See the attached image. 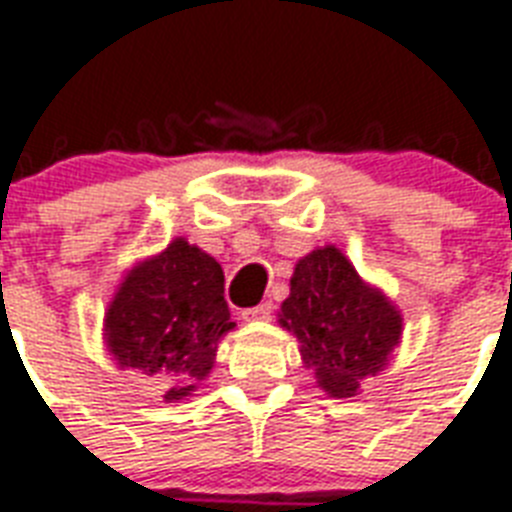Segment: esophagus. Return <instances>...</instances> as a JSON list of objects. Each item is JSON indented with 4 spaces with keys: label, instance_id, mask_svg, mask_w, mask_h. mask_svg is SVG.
<instances>
[{
    "label": "esophagus",
    "instance_id": "34e87169",
    "mask_svg": "<svg viewBox=\"0 0 512 512\" xmlns=\"http://www.w3.org/2000/svg\"><path fill=\"white\" fill-rule=\"evenodd\" d=\"M273 313V305L271 303H260L255 308H249V311L241 313V319L244 321H268Z\"/></svg>",
    "mask_w": 512,
    "mask_h": 512
}]
</instances>
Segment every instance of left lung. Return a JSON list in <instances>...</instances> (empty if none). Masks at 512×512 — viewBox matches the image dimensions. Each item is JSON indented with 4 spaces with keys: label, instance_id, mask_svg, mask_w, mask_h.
I'll list each match as a JSON object with an SVG mask.
<instances>
[{
    "label": "left lung",
    "instance_id": "8db88e82",
    "mask_svg": "<svg viewBox=\"0 0 512 512\" xmlns=\"http://www.w3.org/2000/svg\"><path fill=\"white\" fill-rule=\"evenodd\" d=\"M279 324L300 342L305 369L332 398H353L388 366L404 319L380 287L358 276L335 244L300 257Z\"/></svg>",
    "mask_w": 512,
    "mask_h": 512
}]
</instances>
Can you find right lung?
Here are the masks:
<instances>
[{"instance_id":"obj_1","label":"right lung","mask_w":512,"mask_h":512,"mask_svg":"<svg viewBox=\"0 0 512 512\" xmlns=\"http://www.w3.org/2000/svg\"><path fill=\"white\" fill-rule=\"evenodd\" d=\"M223 268L183 236L124 273L103 316V342L119 369L167 382L180 401L207 380L217 342L236 324L223 297Z\"/></svg>"}]
</instances>
